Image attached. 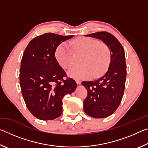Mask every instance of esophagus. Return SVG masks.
<instances>
[{"mask_svg": "<svg viewBox=\"0 0 148 148\" xmlns=\"http://www.w3.org/2000/svg\"><path fill=\"white\" fill-rule=\"evenodd\" d=\"M76 82L77 84H78V85H79L80 84L82 83V81H81V80H79V79H76Z\"/></svg>", "mask_w": 148, "mask_h": 148, "instance_id": "obj_1", "label": "esophagus"}]
</instances>
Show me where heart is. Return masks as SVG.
<instances>
[{
    "label": "heart",
    "instance_id": "heart-1",
    "mask_svg": "<svg viewBox=\"0 0 148 148\" xmlns=\"http://www.w3.org/2000/svg\"><path fill=\"white\" fill-rule=\"evenodd\" d=\"M72 46L76 53L84 55L80 59L82 65L70 70V76L84 79L92 75L93 77H97L107 71L110 62V51L106 44L89 37H82L72 42ZM56 56L64 69H71L76 63L71 47L66 42L57 47Z\"/></svg>",
    "mask_w": 148,
    "mask_h": 148
}]
</instances>
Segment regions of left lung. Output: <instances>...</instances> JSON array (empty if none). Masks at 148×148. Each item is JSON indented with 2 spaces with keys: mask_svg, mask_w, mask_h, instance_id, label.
<instances>
[{
  "mask_svg": "<svg viewBox=\"0 0 148 148\" xmlns=\"http://www.w3.org/2000/svg\"><path fill=\"white\" fill-rule=\"evenodd\" d=\"M86 36L102 40L110 50L111 61L106 73L95 81L82 83L87 91L84 112L94 118H104L116 111L123 96L127 76L125 51L118 40L110 32H97Z\"/></svg>",
  "mask_w": 148,
  "mask_h": 148,
  "instance_id": "8db88e82",
  "label": "left lung"
}]
</instances>
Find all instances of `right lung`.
<instances>
[{
    "label": "right lung",
    "mask_w": 148,
    "mask_h": 148,
    "mask_svg": "<svg viewBox=\"0 0 148 148\" xmlns=\"http://www.w3.org/2000/svg\"><path fill=\"white\" fill-rule=\"evenodd\" d=\"M73 36L44 33L32 39L25 49L20 86L27 108L39 119L52 120L61 116L62 98L76 89V82L67 77L55 56L59 45Z\"/></svg>",
    "instance_id": "1"
}]
</instances>
